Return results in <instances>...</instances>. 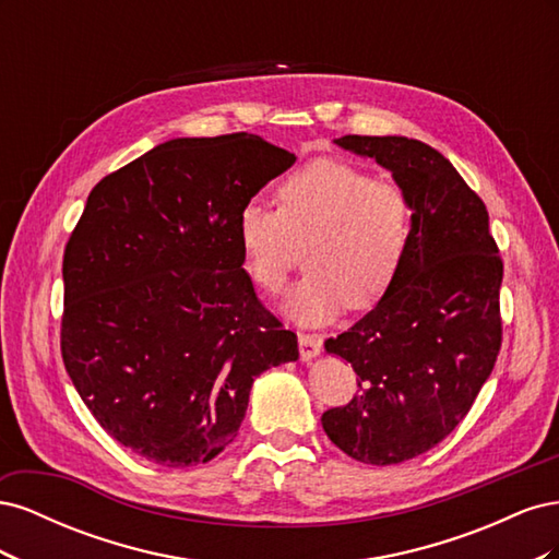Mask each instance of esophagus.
Segmentation results:
<instances>
[{
    "instance_id": "34e87169",
    "label": "esophagus",
    "mask_w": 559,
    "mask_h": 559,
    "mask_svg": "<svg viewBox=\"0 0 559 559\" xmlns=\"http://www.w3.org/2000/svg\"><path fill=\"white\" fill-rule=\"evenodd\" d=\"M298 349H300V359L310 361L321 352V337L314 333H298Z\"/></svg>"
}]
</instances>
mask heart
Here are the masks:
<instances>
[{
  "label": "heart",
  "instance_id": "1",
  "mask_svg": "<svg viewBox=\"0 0 559 559\" xmlns=\"http://www.w3.org/2000/svg\"><path fill=\"white\" fill-rule=\"evenodd\" d=\"M277 202H245L238 242L249 277L267 296L286 289L308 245L310 273L286 300V314L308 326L326 324L347 302L370 308L389 292L413 238V205L401 186L321 158L284 177Z\"/></svg>",
  "mask_w": 559,
  "mask_h": 559
}]
</instances>
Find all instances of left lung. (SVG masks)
Returning <instances> with one entry per match:
<instances>
[{
  "instance_id": "8db88e82",
  "label": "left lung",
  "mask_w": 559,
  "mask_h": 559,
  "mask_svg": "<svg viewBox=\"0 0 559 559\" xmlns=\"http://www.w3.org/2000/svg\"><path fill=\"white\" fill-rule=\"evenodd\" d=\"M335 144L386 167L413 205V238L394 284L324 343L352 364L359 394L321 415V427L352 460L392 466L450 436L492 373L503 261L485 202L441 151L368 134Z\"/></svg>"
}]
</instances>
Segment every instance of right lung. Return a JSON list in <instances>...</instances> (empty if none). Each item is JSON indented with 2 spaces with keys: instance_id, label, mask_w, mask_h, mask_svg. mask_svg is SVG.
Listing matches in <instances>:
<instances>
[{
  "instance_id": "right-lung-1",
  "label": "right lung",
  "mask_w": 559,
  "mask_h": 559,
  "mask_svg": "<svg viewBox=\"0 0 559 559\" xmlns=\"http://www.w3.org/2000/svg\"><path fill=\"white\" fill-rule=\"evenodd\" d=\"M294 160L247 132L170 140L97 181L67 240L64 368L99 427L148 462L214 460L253 380L298 359L238 242L245 202Z\"/></svg>"
}]
</instances>
